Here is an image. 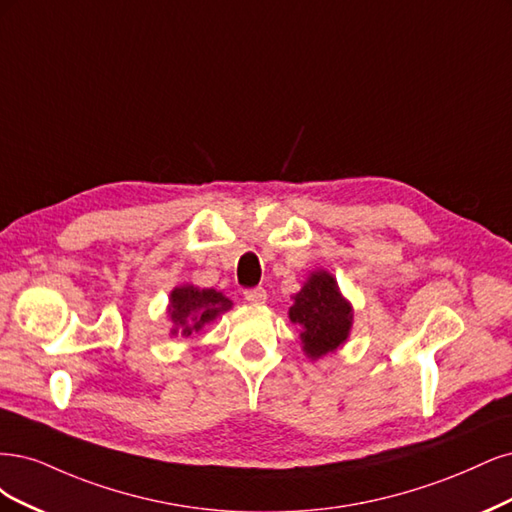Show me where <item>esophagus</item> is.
I'll list each match as a JSON object with an SVG mask.
<instances>
[{"label":"esophagus","mask_w":512,"mask_h":512,"mask_svg":"<svg viewBox=\"0 0 512 512\" xmlns=\"http://www.w3.org/2000/svg\"><path fill=\"white\" fill-rule=\"evenodd\" d=\"M244 300L249 302V304L261 306V304H266V300H268V293H266V289H263V287L249 289V291H244Z\"/></svg>","instance_id":"esophagus-1"}]
</instances>
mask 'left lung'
Listing matches in <instances>:
<instances>
[{"instance_id":"1","label":"left lung","mask_w":512,"mask_h":512,"mask_svg":"<svg viewBox=\"0 0 512 512\" xmlns=\"http://www.w3.org/2000/svg\"><path fill=\"white\" fill-rule=\"evenodd\" d=\"M291 300L289 321L300 325L302 351L308 359L317 361L342 349L353 329V304L342 295L334 274L312 270Z\"/></svg>"}]
</instances>
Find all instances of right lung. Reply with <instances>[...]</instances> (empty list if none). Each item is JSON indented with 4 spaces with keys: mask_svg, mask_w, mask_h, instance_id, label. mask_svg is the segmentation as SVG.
<instances>
[{
    "mask_svg": "<svg viewBox=\"0 0 512 512\" xmlns=\"http://www.w3.org/2000/svg\"><path fill=\"white\" fill-rule=\"evenodd\" d=\"M168 319L172 323L170 336L189 338L210 323L217 321L234 302L217 289H202L191 283L176 285L168 298Z\"/></svg>",
    "mask_w": 512,
    "mask_h": 512,
    "instance_id": "add662e5",
    "label": "right lung"
}]
</instances>
